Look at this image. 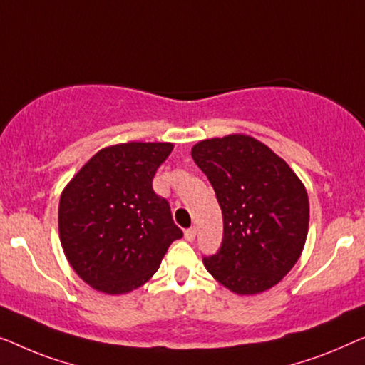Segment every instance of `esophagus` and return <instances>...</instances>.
<instances>
[{"mask_svg": "<svg viewBox=\"0 0 365 365\" xmlns=\"http://www.w3.org/2000/svg\"><path fill=\"white\" fill-rule=\"evenodd\" d=\"M195 236H197V228H195V227L185 230V240H187V241H193Z\"/></svg>", "mask_w": 365, "mask_h": 365, "instance_id": "34e87169", "label": "esophagus"}]
</instances>
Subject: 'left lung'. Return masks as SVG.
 Listing matches in <instances>:
<instances>
[{
  "instance_id": "8db88e82",
  "label": "left lung",
  "mask_w": 365,
  "mask_h": 365,
  "mask_svg": "<svg viewBox=\"0 0 365 365\" xmlns=\"http://www.w3.org/2000/svg\"><path fill=\"white\" fill-rule=\"evenodd\" d=\"M192 157L215 190L223 240L208 273L236 294H258L289 273L304 248L309 200L283 158L250 135L207 138Z\"/></svg>"
}]
</instances>
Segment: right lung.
<instances>
[{
  "label": "right lung",
  "instance_id": "add662e5",
  "mask_svg": "<svg viewBox=\"0 0 365 365\" xmlns=\"http://www.w3.org/2000/svg\"><path fill=\"white\" fill-rule=\"evenodd\" d=\"M173 143L106 147L68 183L59 202L64 255L87 284L124 294L147 283L183 232L170 205L152 188Z\"/></svg>",
  "mask_w": 365,
  "mask_h": 365
}]
</instances>
